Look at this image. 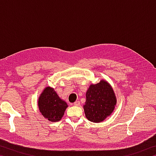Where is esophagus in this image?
<instances>
[{
  "label": "esophagus",
  "mask_w": 156,
  "mask_h": 156,
  "mask_svg": "<svg viewBox=\"0 0 156 156\" xmlns=\"http://www.w3.org/2000/svg\"><path fill=\"white\" fill-rule=\"evenodd\" d=\"M73 105H74L75 106H79V105H80V102H79V101H76L74 103H73Z\"/></svg>",
  "instance_id": "esophagus-1"
}]
</instances>
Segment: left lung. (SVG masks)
Listing matches in <instances>:
<instances>
[{"instance_id": "8db88e82", "label": "left lung", "mask_w": 156, "mask_h": 156, "mask_svg": "<svg viewBox=\"0 0 156 156\" xmlns=\"http://www.w3.org/2000/svg\"><path fill=\"white\" fill-rule=\"evenodd\" d=\"M117 102L111 84L102 79L96 84H91L86 92L83 105L84 114L93 122H101L113 113Z\"/></svg>"}]
</instances>
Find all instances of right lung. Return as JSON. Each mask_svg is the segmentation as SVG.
Returning a JSON list of instances; mask_svg holds the SVG:
<instances>
[{
  "mask_svg": "<svg viewBox=\"0 0 156 156\" xmlns=\"http://www.w3.org/2000/svg\"><path fill=\"white\" fill-rule=\"evenodd\" d=\"M38 109L45 119L50 122L60 121L68 105L51 87H46L38 100Z\"/></svg>",
  "mask_w": 156,
  "mask_h": 156,
  "instance_id": "obj_1",
  "label": "right lung"
}]
</instances>
